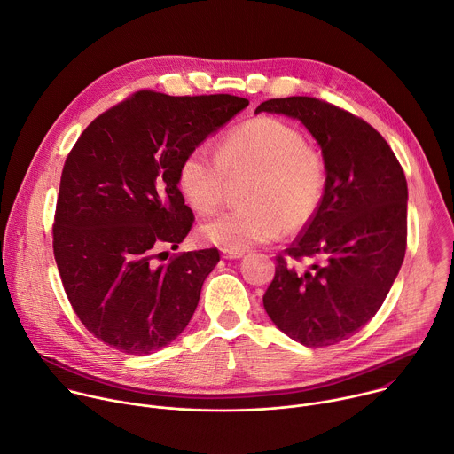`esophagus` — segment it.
<instances>
[{
  "label": "esophagus",
  "mask_w": 454,
  "mask_h": 454,
  "mask_svg": "<svg viewBox=\"0 0 454 454\" xmlns=\"http://www.w3.org/2000/svg\"><path fill=\"white\" fill-rule=\"evenodd\" d=\"M221 254H223V258H240L242 256V251H233V249H221Z\"/></svg>",
  "instance_id": "esophagus-1"
}]
</instances>
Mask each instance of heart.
Wrapping results in <instances>:
<instances>
[{
  "label": "heart",
  "instance_id": "heart-1",
  "mask_svg": "<svg viewBox=\"0 0 454 454\" xmlns=\"http://www.w3.org/2000/svg\"><path fill=\"white\" fill-rule=\"evenodd\" d=\"M251 176L244 186L246 207L223 212L201 226V237L224 249L242 251L273 242L287 230L307 226L325 192L321 156L307 147L294 125L256 116L233 127L217 145L193 147L179 163L177 186L200 214L215 212L230 179Z\"/></svg>",
  "mask_w": 454,
  "mask_h": 454
}]
</instances>
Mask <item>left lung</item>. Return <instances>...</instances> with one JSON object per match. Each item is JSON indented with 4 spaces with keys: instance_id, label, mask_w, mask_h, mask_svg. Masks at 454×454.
Returning a JSON list of instances; mask_svg holds the SVG:
<instances>
[{
    "instance_id": "obj_1",
    "label": "left lung",
    "mask_w": 454,
    "mask_h": 454,
    "mask_svg": "<svg viewBox=\"0 0 454 454\" xmlns=\"http://www.w3.org/2000/svg\"><path fill=\"white\" fill-rule=\"evenodd\" d=\"M261 111L298 118L319 144L327 170L314 219L275 256L264 309L294 341L331 347L375 316L403 266L406 176L368 121L327 100L270 98L256 107ZM305 260L311 264L301 269Z\"/></svg>"
}]
</instances>
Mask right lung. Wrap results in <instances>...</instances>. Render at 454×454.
Masks as SVG:
<instances>
[{
  "label": "right lung",
  "mask_w": 454,
  "mask_h": 454,
  "mask_svg": "<svg viewBox=\"0 0 454 454\" xmlns=\"http://www.w3.org/2000/svg\"><path fill=\"white\" fill-rule=\"evenodd\" d=\"M247 104L142 90L98 114L64 161L51 228L57 270L82 325L118 352L167 347L196 310L219 249L155 262L193 224L177 168Z\"/></svg>",
  "instance_id": "right-lung-1"
}]
</instances>
